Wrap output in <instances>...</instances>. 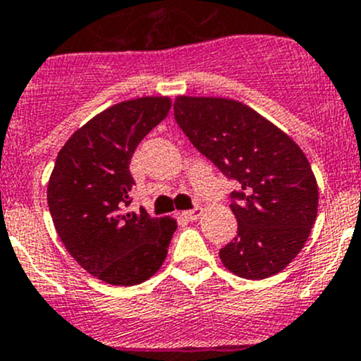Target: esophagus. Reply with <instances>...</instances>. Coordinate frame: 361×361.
I'll return each instance as SVG.
<instances>
[{"label": "esophagus", "mask_w": 361, "mask_h": 361, "mask_svg": "<svg viewBox=\"0 0 361 361\" xmlns=\"http://www.w3.org/2000/svg\"><path fill=\"white\" fill-rule=\"evenodd\" d=\"M201 214H202V209H201V207H195V209L185 211L183 216H185V218H188V220H190V221H195V220H199V216H201Z\"/></svg>", "instance_id": "obj_1"}]
</instances>
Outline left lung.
<instances>
[{
    "label": "left lung",
    "instance_id": "left-lung-1",
    "mask_svg": "<svg viewBox=\"0 0 361 361\" xmlns=\"http://www.w3.org/2000/svg\"><path fill=\"white\" fill-rule=\"evenodd\" d=\"M174 118L202 155L241 185L231 204L238 235L220 250L221 264L245 279L281 272L304 248L318 214V183L304 152L241 101L178 96Z\"/></svg>",
    "mask_w": 361,
    "mask_h": 361
}]
</instances>
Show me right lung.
Listing matches in <instances>:
<instances>
[{
  "label": "right lung",
  "mask_w": 361,
  "mask_h": 361,
  "mask_svg": "<svg viewBox=\"0 0 361 361\" xmlns=\"http://www.w3.org/2000/svg\"><path fill=\"white\" fill-rule=\"evenodd\" d=\"M171 104L167 96L113 104L76 129L57 154L47 187L54 227L78 265L108 285L150 279L178 228L171 216L127 209L134 185L130 157Z\"/></svg>",
  "instance_id": "add662e5"
}]
</instances>
